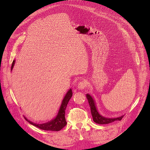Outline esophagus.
I'll list each match as a JSON object with an SVG mask.
<instances>
[{
  "label": "esophagus",
  "mask_w": 150,
  "mask_h": 150,
  "mask_svg": "<svg viewBox=\"0 0 150 150\" xmlns=\"http://www.w3.org/2000/svg\"><path fill=\"white\" fill-rule=\"evenodd\" d=\"M88 85V83L86 80H82L79 83L78 88L80 90H83Z\"/></svg>",
  "instance_id": "34e87169"
}]
</instances>
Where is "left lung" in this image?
I'll return each instance as SVG.
<instances>
[{"label": "left lung", "mask_w": 150, "mask_h": 150, "mask_svg": "<svg viewBox=\"0 0 150 150\" xmlns=\"http://www.w3.org/2000/svg\"><path fill=\"white\" fill-rule=\"evenodd\" d=\"M86 98L88 99V103H89L93 119L95 122L99 124H108L109 123H111L112 122H114L115 120H120L123 118L124 115L117 118H106L103 117V116L99 114V113L98 112V110L95 106V101L93 100L92 97L90 95L87 94Z\"/></svg>", "instance_id": "1"}]
</instances>
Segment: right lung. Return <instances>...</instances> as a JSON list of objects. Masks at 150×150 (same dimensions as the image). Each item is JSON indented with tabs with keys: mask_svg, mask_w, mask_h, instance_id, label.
Listing matches in <instances>:
<instances>
[{
	"mask_svg": "<svg viewBox=\"0 0 150 150\" xmlns=\"http://www.w3.org/2000/svg\"><path fill=\"white\" fill-rule=\"evenodd\" d=\"M14 64H15V60L13 61L11 70H12ZM71 96H72V90L71 89H70L69 90L67 93L66 95L65 96L63 99L62 104H61L59 111L58 112L57 115L56 116V117L50 122H48L47 123H44L42 124H37L32 122H31L29 120H28L25 117H24V118L26 121L28 122L30 124L38 127V128H40V129L44 130H49V131H59L61 129H62L67 124V122L65 117V109H66L67 106V104L70 100V99L71 98Z\"/></svg>",
	"mask_w": 150,
	"mask_h": 150,
	"instance_id": "1",
	"label": "right lung"
}]
</instances>
